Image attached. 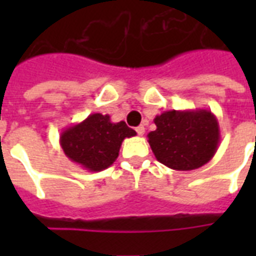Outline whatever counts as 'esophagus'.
Instances as JSON below:
<instances>
[{
  "mask_svg": "<svg viewBox=\"0 0 256 256\" xmlns=\"http://www.w3.org/2000/svg\"><path fill=\"white\" fill-rule=\"evenodd\" d=\"M136 134H138V136H144V126H138V128H136Z\"/></svg>",
  "mask_w": 256,
  "mask_h": 256,
  "instance_id": "esophagus-1",
  "label": "esophagus"
}]
</instances>
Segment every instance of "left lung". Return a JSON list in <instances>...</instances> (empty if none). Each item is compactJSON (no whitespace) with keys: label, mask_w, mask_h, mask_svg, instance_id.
Wrapping results in <instances>:
<instances>
[{"label":"left lung","mask_w":256,"mask_h":256,"mask_svg":"<svg viewBox=\"0 0 256 256\" xmlns=\"http://www.w3.org/2000/svg\"><path fill=\"white\" fill-rule=\"evenodd\" d=\"M156 128L148 144L160 164L172 170L188 171L208 164L219 148L216 116L207 108L168 110L154 118Z\"/></svg>","instance_id":"obj_1"}]
</instances>
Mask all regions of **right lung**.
<instances>
[{
    "label": "right lung",
    "mask_w": 256,
    "mask_h": 256,
    "mask_svg": "<svg viewBox=\"0 0 256 256\" xmlns=\"http://www.w3.org/2000/svg\"><path fill=\"white\" fill-rule=\"evenodd\" d=\"M136 136L124 120L112 122L110 116L94 112L80 124L64 128L60 144L72 162L88 171L110 168L120 154L124 138Z\"/></svg>",
    "instance_id": "1"
}]
</instances>
